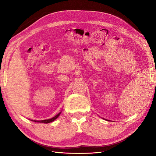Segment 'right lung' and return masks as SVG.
I'll list each match as a JSON object with an SVG mask.
<instances>
[{
    "instance_id": "add662e5",
    "label": "right lung",
    "mask_w": 156,
    "mask_h": 156,
    "mask_svg": "<svg viewBox=\"0 0 156 156\" xmlns=\"http://www.w3.org/2000/svg\"><path fill=\"white\" fill-rule=\"evenodd\" d=\"M61 114V112H59V113H58L57 115H55V117H54L51 119H45V120H41V121H33V120H31V121H33L34 122H43V123H49V122H53L54 121H55L56 119H57L59 115H60Z\"/></svg>"
}]
</instances>
